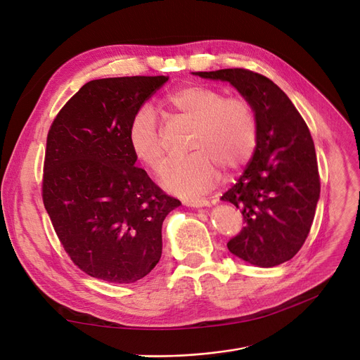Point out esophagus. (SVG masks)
Listing matches in <instances>:
<instances>
[{
	"instance_id": "obj_1",
	"label": "esophagus",
	"mask_w": 360,
	"mask_h": 360,
	"mask_svg": "<svg viewBox=\"0 0 360 360\" xmlns=\"http://www.w3.org/2000/svg\"><path fill=\"white\" fill-rule=\"evenodd\" d=\"M188 207H195V209H202V207H210V201L205 198H190L184 201Z\"/></svg>"
}]
</instances>
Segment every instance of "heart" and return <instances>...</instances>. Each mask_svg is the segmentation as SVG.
Instances as JSON below:
<instances>
[{
    "label": "heart",
    "mask_w": 360,
    "mask_h": 360,
    "mask_svg": "<svg viewBox=\"0 0 360 360\" xmlns=\"http://www.w3.org/2000/svg\"><path fill=\"white\" fill-rule=\"evenodd\" d=\"M163 110L172 120L193 124L186 148L191 155L170 160L160 175L169 193L193 197L209 191L219 167L235 172L247 163L257 146V118L242 98H224L214 87L190 83L170 91ZM128 144L134 158L150 170L162 167L166 153L155 110L140 108L128 127Z\"/></svg>",
    "instance_id": "b5f03b06"
}]
</instances>
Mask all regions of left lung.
I'll list each match as a JSON object with an SVG mask.
<instances>
[{"label":"left lung","mask_w":360,"mask_h":360,"mask_svg":"<svg viewBox=\"0 0 360 360\" xmlns=\"http://www.w3.org/2000/svg\"><path fill=\"white\" fill-rule=\"evenodd\" d=\"M195 75L228 82L255 112L254 156L221 195L240 209L245 223L228 248L252 266L276 267L297 254L314 221L321 185L311 132L288 94L258 72L226 68Z\"/></svg>","instance_id":"8db88e82"}]
</instances>
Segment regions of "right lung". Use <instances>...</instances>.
I'll list each match as a JSON object with an SVG mask.
<instances>
[{
	"instance_id": "right-lung-1",
	"label": "right lung",
	"mask_w": 360,
	"mask_h": 360,
	"mask_svg": "<svg viewBox=\"0 0 360 360\" xmlns=\"http://www.w3.org/2000/svg\"><path fill=\"white\" fill-rule=\"evenodd\" d=\"M167 80H91L64 105L48 132L45 209L72 262L91 277L134 283L162 257L163 220L181 201L136 166L128 127Z\"/></svg>"
}]
</instances>
